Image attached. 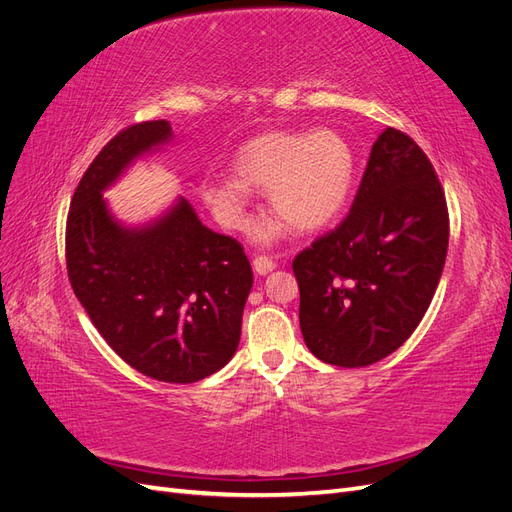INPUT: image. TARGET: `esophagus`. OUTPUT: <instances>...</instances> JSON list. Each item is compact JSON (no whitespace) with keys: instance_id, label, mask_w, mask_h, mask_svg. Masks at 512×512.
Here are the masks:
<instances>
[{"instance_id":"1","label":"esophagus","mask_w":512,"mask_h":512,"mask_svg":"<svg viewBox=\"0 0 512 512\" xmlns=\"http://www.w3.org/2000/svg\"><path fill=\"white\" fill-rule=\"evenodd\" d=\"M273 269H275V260H273V258L262 256V254L254 258V271H256V273L267 275V273H271Z\"/></svg>"}]
</instances>
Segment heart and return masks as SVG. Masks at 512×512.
Instances as JSON below:
<instances>
[{
  "instance_id": "b5f03b06",
  "label": "heart",
  "mask_w": 512,
  "mask_h": 512,
  "mask_svg": "<svg viewBox=\"0 0 512 512\" xmlns=\"http://www.w3.org/2000/svg\"><path fill=\"white\" fill-rule=\"evenodd\" d=\"M237 177H209L203 198L218 222L230 230L250 224L252 188L267 190L273 213L292 228L312 232L331 224L348 203L354 183V149L335 130L265 132L239 147L232 162ZM280 224L260 228L277 235Z\"/></svg>"
}]
</instances>
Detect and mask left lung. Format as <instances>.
Segmentation results:
<instances>
[{
  "label": "left lung",
  "instance_id": "left-lung-1",
  "mask_svg": "<svg viewBox=\"0 0 512 512\" xmlns=\"http://www.w3.org/2000/svg\"><path fill=\"white\" fill-rule=\"evenodd\" d=\"M448 250L444 190L425 151L386 128L346 218L292 260L307 348L337 367L395 352L423 320Z\"/></svg>",
  "mask_w": 512,
  "mask_h": 512
}]
</instances>
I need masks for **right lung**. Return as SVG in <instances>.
<instances>
[{
  "mask_svg": "<svg viewBox=\"0 0 512 512\" xmlns=\"http://www.w3.org/2000/svg\"><path fill=\"white\" fill-rule=\"evenodd\" d=\"M170 123L123 128L76 185L66 222L72 290L94 327L141 374L190 384L235 354L252 267L237 239L198 220L185 198L158 222L126 228L102 198L141 153L168 143Z\"/></svg>",
  "mask_w": 512,
  "mask_h": 512,
  "instance_id": "add662e5",
  "label": "right lung"
}]
</instances>
